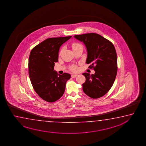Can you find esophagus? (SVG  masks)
I'll return each mask as SVG.
<instances>
[{"label":"esophagus","instance_id":"34e87169","mask_svg":"<svg viewBox=\"0 0 146 146\" xmlns=\"http://www.w3.org/2000/svg\"><path fill=\"white\" fill-rule=\"evenodd\" d=\"M78 76V75L77 74H72V76H71V77L72 78H76V77H77Z\"/></svg>","mask_w":146,"mask_h":146}]
</instances>
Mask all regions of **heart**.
<instances>
[{"label": "heart", "instance_id": "1", "mask_svg": "<svg viewBox=\"0 0 146 146\" xmlns=\"http://www.w3.org/2000/svg\"><path fill=\"white\" fill-rule=\"evenodd\" d=\"M72 47L73 50L74 51L80 47H82V46L81 44H80L79 42H74L72 44ZM62 49L60 51V54L62 52ZM69 69L72 72H76L78 70V67L76 65H72L69 67Z\"/></svg>", "mask_w": 146, "mask_h": 146}]
</instances>
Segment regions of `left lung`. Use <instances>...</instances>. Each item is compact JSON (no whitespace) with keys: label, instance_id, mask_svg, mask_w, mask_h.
Returning a JSON list of instances; mask_svg holds the SVG:
<instances>
[{"label":"left lung","instance_id":"left-lung-1","mask_svg":"<svg viewBox=\"0 0 146 146\" xmlns=\"http://www.w3.org/2000/svg\"><path fill=\"white\" fill-rule=\"evenodd\" d=\"M74 37L85 44L88 51L86 63L95 71L90 75L85 72L82 84L86 95L93 99L100 98L109 92L114 84L117 72L116 51L111 42L94 33L76 35Z\"/></svg>","mask_w":146,"mask_h":146}]
</instances>
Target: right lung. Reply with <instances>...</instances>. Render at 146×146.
I'll list each match as a JSON object with an SVG mask.
<instances>
[{"mask_svg": "<svg viewBox=\"0 0 146 146\" xmlns=\"http://www.w3.org/2000/svg\"><path fill=\"white\" fill-rule=\"evenodd\" d=\"M72 37H51L44 40L32 49L29 58V76L35 92L48 102L57 101L65 92L66 83L70 74L60 75L54 70L58 62L61 45Z\"/></svg>", "mask_w": 146, "mask_h": 146, "instance_id": "add662e5", "label": "right lung"}]
</instances>
